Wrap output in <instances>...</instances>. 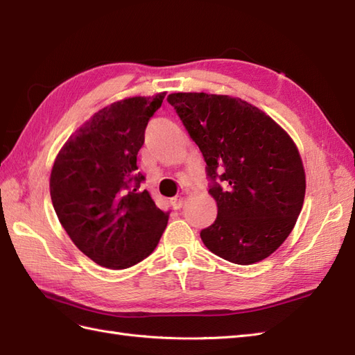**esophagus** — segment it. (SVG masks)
Segmentation results:
<instances>
[{
	"mask_svg": "<svg viewBox=\"0 0 355 355\" xmlns=\"http://www.w3.org/2000/svg\"><path fill=\"white\" fill-rule=\"evenodd\" d=\"M183 204H184V198L178 196V198L172 199V205H174V208H177V210H180V208L183 207Z\"/></svg>",
	"mask_w": 355,
	"mask_h": 355,
	"instance_id": "34e87169",
	"label": "esophagus"
}]
</instances>
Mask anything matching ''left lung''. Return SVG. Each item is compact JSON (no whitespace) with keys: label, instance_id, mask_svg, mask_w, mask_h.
<instances>
[{"label":"left lung","instance_id":"obj_1","mask_svg":"<svg viewBox=\"0 0 355 355\" xmlns=\"http://www.w3.org/2000/svg\"><path fill=\"white\" fill-rule=\"evenodd\" d=\"M168 102L207 163L217 202L214 223L201 231L207 249L240 266L266 259L293 231L304 201L294 141L239 97L174 93Z\"/></svg>","mask_w":355,"mask_h":355}]
</instances>
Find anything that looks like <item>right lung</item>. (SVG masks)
Masks as SVG:
<instances>
[{
  "instance_id": "right-lung-1",
  "label": "right lung",
  "mask_w": 355,
  "mask_h": 355,
  "mask_svg": "<svg viewBox=\"0 0 355 355\" xmlns=\"http://www.w3.org/2000/svg\"><path fill=\"white\" fill-rule=\"evenodd\" d=\"M166 93L100 109L70 136L51 172V199L76 248L96 264L123 270L151 255L168 213L142 190L138 153Z\"/></svg>"
}]
</instances>
